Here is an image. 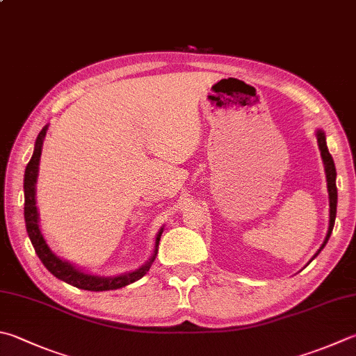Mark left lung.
<instances>
[{"mask_svg": "<svg viewBox=\"0 0 356 356\" xmlns=\"http://www.w3.org/2000/svg\"><path fill=\"white\" fill-rule=\"evenodd\" d=\"M316 138H318V145L321 150V156H323L324 161V167H325V177H327V191H328V203H330V220H328V231L327 236L324 238V243L321 245L319 250L314 254L313 259L318 256V254L324 250V246L327 245L328 238L332 236L333 226H334V218H337V204H338V191H337V169H334V163L330 153H328L327 144H325V135L323 130L316 131ZM312 259V260H313Z\"/></svg>", "mask_w": 356, "mask_h": 356, "instance_id": "left-lung-1", "label": "left lung"}]
</instances>
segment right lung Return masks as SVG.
<instances>
[{
  "label": "right lung",
  "mask_w": 356,
  "mask_h": 356,
  "mask_svg": "<svg viewBox=\"0 0 356 356\" xmlns=\"http://www.w3.org/2000/svg\"><path fill=\"white\" fill-rule=\"evenodd\" d=\"M46 130H48V125L38 133L37 140H35V149H33V155L24 170V221H26V229H28L31 243L33 246V250H35L37 256L40 257V260H42V264L48 268V271H51V274H54L57 279L63 280V282L70 284L72 286L82 288V290H88V291L118 290V288H122L125 285L136 282V280L145 276L147 271L150 270L153 260L156 257L163 227H161L158 232L156 240H155V250H153V254L149 259V261L135 271L124 273L120 274V276H115V277H100V276H92V274H86L82 270H79V268L74 266L72 264H70V261L57 257L56 254L51 251L48 243H46L43 234L40 231L38 211L35 206V183L38 177L40 155H42V147H43Z\"/></svg>",
  "instance_id": "add662e5"
}]
</instances>
